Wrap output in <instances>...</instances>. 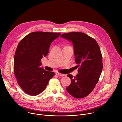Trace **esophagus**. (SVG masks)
<instances>
[{"mask_svg":"<svg viewBox=\"0 0 122 122\" xmlns=\"http://www.w3.org/2000/svg\"><path fill=\"white\" fill-rule=\"evenodd\" d=\"M56 74L57 75H58V76H65L66 75H65V74H61V73H56Z\"/></svg>","mask_w":122,"mask_h":122,"instance_id":"esophagus-1","label":"esophagus"}]
</instances>
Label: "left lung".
Here are the masks:
<instances>
[{"mask_svg":"<svg viewBox=\"0 0 122 122\" xmlns=\"http://www.w3.org/2000/svg\"><path fill=\"white\" fill-rule=\"evenodd\" d=\"M61 37L72 41L78 64V74L67 75L71 83L67 91L76 98L86 97L94 88L99 81L103 64L102 56L97 42L94 38L81 32H71L61 35Z\"/></svg>","mask_w":122,"mask_h":122,"instance_id":"1","label":"left lung"}]
</instances>
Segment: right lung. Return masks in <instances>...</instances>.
<instances>
[{
    "instance_id": "obj_1",
    "label": "right lung",
    "mask_w": 122,
    "mask_h": 122,
    "mask_svg": "<svg viewBox=\"0 0 122 122\" xmlns=\"http://www.w3.org/2000/svg\"><path fill=\"white\" fill-rule=\"evenodd\" d=\"M61 33L35 31L19 42L14 58V72L17 82L26 93L36 96L46 89L54 76L41 68V59L46 56L50 44Z\"/></svg>"
}]
</instances>
